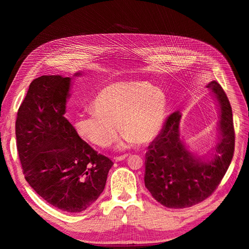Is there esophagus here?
Returning a JSON list of instances; mask_svg holds the SVG:
<instances>
[{"mask_svg":"<svg viewBox=\"0 0 249 249\" xmlns=\"http://www.w3.org/2000/svg\"><path fill=\"white\" fill-rule=\"evenodd\" d=\"M126 157H127V155H124V156H119V157H116V158H114V161H115V162L123 161V160H124V159H125Z\"/></svg>","mask_w":249,"mask_h":249,"instance_id":"34e87169","label":"esophagus"}]
</instances>
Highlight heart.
Instances as JSON below:
<instances>
[{
  "mask_svg": "<svg viewBox=\"0 0 249 249\" xmlns=\"http://www.w3.org/2000/svg\"><path fill=\"white\" fill-rule=\"evenodd\" d=\"M93 111L77 116L79 136L99 147H108L123 132L118 143L124 149L153 141L162 129L166 97L146 82H116L103 88L92 104Z\"/></svg>",
  "mask_w": 249,
  "mask_h": 249,
  "instance_id": "heart-1",
  "label": "heart"
}]
</instances>
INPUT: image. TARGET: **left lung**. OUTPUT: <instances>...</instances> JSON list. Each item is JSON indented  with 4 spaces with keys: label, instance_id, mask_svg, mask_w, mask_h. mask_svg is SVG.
<instances>
[{
    "label": "left lung",
    "instance_id": "1",
    "mask_svg": "<svg viewBox=\"0 0 249 249\" xmlns=\"http://www.w3.org/2000/svg\"><path fill=\"white\" fill-rule=\"evenodd\" d=\"M219 104V137L210 159L192 154L179 138V112L167 118L145 155L144 183L152 196L170 209L189 208L212 194L227 172L235 150L231 107L216 81L207 85Z\"/></svg>",
    "mask_w": 249,
    "mask_h": 249
}]
</instances>
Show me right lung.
<instances>
[{
    "mask_svg": "<svg viewBox=\"0 0 249 249\" xmlns=\"http://www.w3.org/2000/svg\"><path fill=\"white\" fill-rule=\"evenodd\" d=\"M71 81L41 76L31 82L18 112L16 136L29 185L50 205L79 213L99 198L113 162L82 140L64 117Z\"/></svg>",
    "mask_w": 249,
    "mask_h": 249,
    "instance_id": "right-lung-1",
    "label": "right lung"
}]
</instances>
